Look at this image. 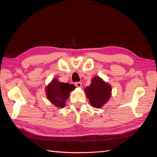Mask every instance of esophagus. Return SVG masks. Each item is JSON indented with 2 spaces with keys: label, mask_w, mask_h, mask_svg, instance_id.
Returning a JSON list of instances; mask_svg holds the SVG:
<instances>
[{
  "label": "esophagus",
  "mask_w": 157,
  "mask_h": 157,
  "mask_svg": "<svg viewBox=\"0 0 157 157\" xmlns=\"http://www.w3.org/2000/svg\"><path fill=\"white\" fill-rule=\"evenodd\" d=\"M75 86L77 87H78V88H81L82 87V83L80 82H75Z\"/></svg>",
  "instance_id": "1"
}]
</instances>
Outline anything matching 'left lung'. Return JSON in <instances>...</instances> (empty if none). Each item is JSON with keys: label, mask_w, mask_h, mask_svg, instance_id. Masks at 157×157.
<instances>
[{"label": "left lung", "mask_w": 157, "mask_h": 157, "mask_svg": "<svg viewBox=\"0 0 157 157\" xmlns=\"http://www.w3.org/2000/svg\"><path fill=\"white\" fill-rule=\"evenodd\" d=\"M111 86L100 77H94L91 83L84 89L85 94L93 107L101 108L108 102L111 95Z\"/></svg>", "instance_id": "8db88e82"}]
</instances>
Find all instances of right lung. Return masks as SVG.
<instances>
[{
	"instance_id": "right-lung-1",
	"label": "right lung",
	"mask_w": 157,
	"mask_h": 157,
	"mask_svg": "<svg viewBox=\"0 0 157 157\" xmlns=\"http://www.w3.org/2000/svg\"><path fill=\"white\" fill-rule=\"evenodd\" d=\"M75 89L74 85L60 82L58 79L55 78L46 87V98L55 107L63 108L65 107L66 101L71 91Z\"/></svg>"
}]
</instances>
